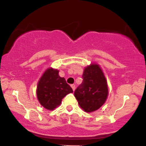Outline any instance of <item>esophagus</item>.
Instances as JSON below:
<instances>
[{
    "mask_svg": "<svg viewBox=\"0 0 146 146\" xmlns=\"http://www.w3.org/2000/svg\"><path fill=\"white\" fill-rule=\"evenodd\" d=\"M71 86L72 89H73V91H74V90H75V84H71Z\"/></svg>",
    "mask_w": 146,
    "mask_h": 146,
    "instance_id": "obj_1",
    "label": "esophagus"
}]
</instances>
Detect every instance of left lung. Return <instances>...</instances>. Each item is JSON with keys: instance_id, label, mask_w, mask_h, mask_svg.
Segmentation results:
<instances>
[{"instance_id": "obj_1", "label": "left lung", "mask_w": 146, "mask_h": 146, "mask_svg": "<svg viewBox=\"0 0 146 146\" xmlns=\"http://www.w3.org/2000/svg\"><path fill=\"white\" fill-rule=\"evenodd\" d=\"M82 78V83L75 90L74 95L85 112L92 113L101 108L106 101L107 80L100 65L95 63L85 67Z\"/></svg>"}]
</instances>
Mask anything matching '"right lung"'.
<instances>
[{
	"instance_id": "add662e5",
	"label": "right lung",
	"mask_w": 146,
	"mask_h": 146,
	"mask_svg": "<svg viewBox=\"0 0 146 146\" xmlns=\"http://www.w3.org/2000/svg\"><path fill=\"white\" fill-rule=\"evenodd\" d=\"M73 93L71 87L64 78L59 75V71L48 68L41 76L36 89L37 98L40 104L46 109L53 110L61 104L62 99Z\"/></svg>"
}]
</instances>
